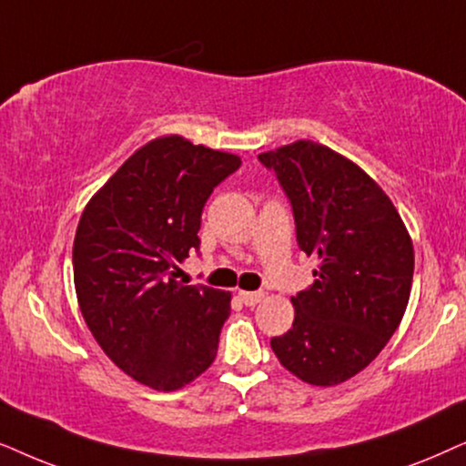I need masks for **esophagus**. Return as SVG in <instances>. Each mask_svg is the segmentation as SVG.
<instances>
[{
  "label": "esophagus",
  "instance_id": "1",
  "mask_svg": "<svg viewBox=\"0 0 466 466\" xmlns=\"http://www.w3.org/2000/svg\"><path fill=\"white\" fill-rule=\"evenodd\" d=\"M238 298L245 302L247 307H256L264 298V291H238Z\"/></svg>",
  "mask_w": 466,
  "mask_h": 466
}]
</instances>
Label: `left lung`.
Returning a JSON list of instances; mask_svg holds the SVG:
<instances>
[{
	"label": "left lung",
	"mask_w": 466,
	"mask_h": 466,
	"mask_svg": "<svg viewBox=\"0 0 466 466\" xmlns=\"http://www.w3.org/2000/svg\"><path fill=\"white\" fill-rule=\"evenodd\" d=\"M296 221L298 247L318 258L311 288L291 296L294 324L270 339L279 362L311 386H337L367 369L405 315L413 243L392 200L351 159L296 140L259 153Z\"/></svg>",
	"instance_id": "1"
}]
</instances>
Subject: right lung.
<instances>
[{"label": "right lung", "instance_id": "obj_1", "mask_svg": "<svg viewBox=\"0 0 466 466\" xmlns=\"http://www.w3.org/2000/svg\"><path fill=\"white\" fill-rule=\"evenodd\" d=\"M240 157L161 136L91 198L74 238V288L97 345L123 373L175 392L217 356L232 294L177 281L200 247L202 208Z\"/></svg>", "mask_w": 466, "mask_h": 466}]
</instances>
